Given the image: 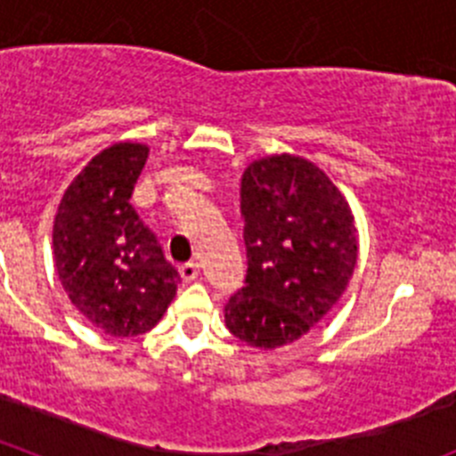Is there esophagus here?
<instances>
[{
    "instance_id": "34e87169",
    "label": "esophagus",
    "mask_w": 456,
    "mask_h": 456,
    "mask_svg": "<svg viewBox=\"0 0 456 456\" xmlns=\"http://www.w3.org/2000/svg\"><path fill=\"white\" fill-rule=\"evenodd\" d=\"M200 273V267L199 263H184L183 267H180V276H183L184 283H191V281H196Z\"/></svg>"
}]
</instances>
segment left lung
<instances>
[{"mask_svg":"<svg viewBox=\"0 0 456 456\" xmlns=\"http://www.w3.org/2000/svg\"><path fill=\"white\" fill-rule=\"evenodd\" d=\"M244 288L225 304V326L256 349L299 340L347 289L358 257L352 209L308 159H257L241 178Z\"/></svg>","mask_w":456,"mask_h":456,"instance_id":"1","label":"left lung"}]
</instances>
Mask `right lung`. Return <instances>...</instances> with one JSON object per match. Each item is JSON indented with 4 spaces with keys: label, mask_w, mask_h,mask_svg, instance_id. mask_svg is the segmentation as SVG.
Instances as JSON below:
<instances>
[{
    "label": "right lung",
    "mask_w": 456,
    "mask_h": 456,
    "mask_svg": "<svg viewBox=\"0 0 456 456\" xmlns=\"http://www.w3.org/2000/svg\"><path fill=\"white\" fill-rule=\"evenodd\" d=\"M148 159L143 143L95 155L63 193L54 216V265L72 305L114 338L151 331L180 283L155 232L130 199Z\"/></svg>",
    "instance_id": "obj_1"
}]
</instances>
